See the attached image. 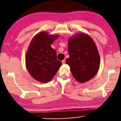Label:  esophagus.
<instances>
[{
	"label": "esophagus",
	"instance_id": "34e87169",
	"mask_svg": "<svg viewBox=\"0 0 121 121\" xmlns=\"http://www.w3.org/2000/svg\"><path fill=\"white\" fill-rule=\"evenodd\" d=\"M65 60H63L62 61V64H65Z\"/></svg>",
	"mask_w": 121,
	"mask_h": 121
}]
</instances>
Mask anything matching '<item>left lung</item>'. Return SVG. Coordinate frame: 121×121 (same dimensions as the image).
<instances>
[{"instance_id": "1", "label": "left lung", "mask_w": 121, "mask_h": 121, "mask_svg": "<svg viewBox=\"0 0 121 121\" xmlns=\"http://www.w3.org/2000/svg\"><path fill=\"white\" fill-rule=\"evenodd\" d=\"M69 65L76 80L84 83L97 74L100 66V56L95 42L87 35L80 33L68 40Z\"/></svg>"}]
</instances>
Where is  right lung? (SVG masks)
Wrapping results in <instances>:
<instances>
[{
	"label": "right lung",
	"instance_id": "right-lung-1",
	"mask_svg": "<svg viewBox=\"0 0 121 121\" xmlns=\"http://www.w3.org/2000/svg\"><path fill=\"white\" fill-rule=\"evenodd\" d=\"M58 37V35L50 36L46 32H40L32 39L26 52V63L28 72L40 82L51 81L62 64L57 60L56 51L51 46Z\"/></svg>",
	"mask_w": 121,
	"mask_h": 121
}]
</instances>
